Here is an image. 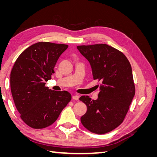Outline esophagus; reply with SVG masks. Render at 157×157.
<instances>
[{
  "label": "esophagus",
  "mask_w": 157,
  "mask_h": 157,
  "mask_svg": "<svg viewBox=\"0 0 157 157\" xmlns=\"http://www.w3.org/2000/svg\"><path fill=\"white\" fill-rule=\"evenodd\" d=\"M72 98H73V99H75V100H78L79 98V96H77V95H74V96H73Z\"/></svg>",
  "instance_id": "esophagus-1"
}]
</instances>
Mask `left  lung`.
<instances>
[{"label":"left lung","mask_w":157,"mask_h":157,"mask_svg":"<svg viewBox=\"0 0 157 157\" xmlns=\"http://www.w3.org/2000/svg\"><path fill=\"white\" fill-rule=\"evenodd\" d=\"M91 66L94 80L100 81L98 98H79L87 106L82 125L98 134L109 132L124 121L135 95L131 65L124 54L105 44L78 46Z\"/></svg>","instance_id":"1"}]
</instances>
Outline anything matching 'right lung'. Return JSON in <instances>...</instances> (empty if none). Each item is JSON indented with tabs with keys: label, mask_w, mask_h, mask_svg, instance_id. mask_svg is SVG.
<instances>
[{
	"label": "right lung",
	"mask_w": 157,
	"mask_h": 157,
	"mask_svg": "<svg viewBox=\"0 0 157 157\" xmlns=\"http://www.w3.org/2000/svg\"><path fill=\"white\" fill-rule=\"evenodd\" d=\"M63 44L39 42L28 47L16 59L10 73L11 92L20 117L35 129L48 127L58 119L71 101L67 91H54L45 86L54 73Z\"/></svg>",
	"instance_id": "add662e5"
}]
</instances>
